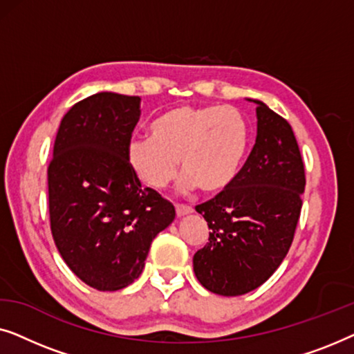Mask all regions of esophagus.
I'll return each instance as SVG.
<instances>
[{
    "mask_svg": "<svg viewBox=\"0 0 354 354\" xmlns=\"http://www.w3.org/2000/svg\"><path fill=\"white\" fill-rule=\"evenodd\" d=\"M176 212H177L178 217H183L187 214H192L193 207L188 206V205H176Z\"/></svg>",
    "mask_w": 354,
    "mask_h": 354,
    "instance_id": "obj_1",
    "label": "esophagus"
}]
</instances>
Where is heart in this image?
I'll return each mask as SVG.
<instances>
[{
    "label": "heart",
    "instance_id": "1",
    "mask_svg": "<svg viewBox=\"0 0 354 354\" xmlns=\"http://www.w3.org/2000/svg\"><path fill=\"white\" fill-rule=\"evenodd\" d=\"M248 140V122L236 108L177 106L153 120L149 137L129 145L127 161L135 176L154 190L177 177L180 161L183 187L214 193L234 180Z\"/></svg>",
    "mask_w": 354,
    "mask_h": 354
}]
</instances>
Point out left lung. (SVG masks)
Listing matches in <instances>:
<instances>
[{"mask_svg": "<svg viewBox=\"0 0 354 354\" xmlns=\"http://www.w3.org/2000/svg\"><path fill=\"white\" fill-rule=\"evenodd\" d=\"M250 101L258 135L248 159L219 195L196 206L211 232L193 256V270L203 287L224 297L258 288L282 264L306 185L292 125L263 101Z\"/></svg>", "mask_w": 354, "mask_h": 354, "instance_id": "left-lung-1", "label": "left lung"}]
</instances>
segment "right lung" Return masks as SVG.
I'll list each match as a JSON object with an SVG mask.
<instances>
[{
    "instance_id": "1",
    "label": "right lung",
    "mask_w": 354,
    "mask_h": 354,
    "mask_svg": "<svg viewBox=\"0 0 354 354\" xmlns=\"http://www.w3.org/2000/svg\"><path fill=\"white\" fill-rule=\"evenodd\" d=\"M140 98L111 91L62 118L48 166L51 234L69 269L115 292L138 279L154 236L176 217L172 203L143 188L127 161Z\"/></svg>"
}]
</instances>
